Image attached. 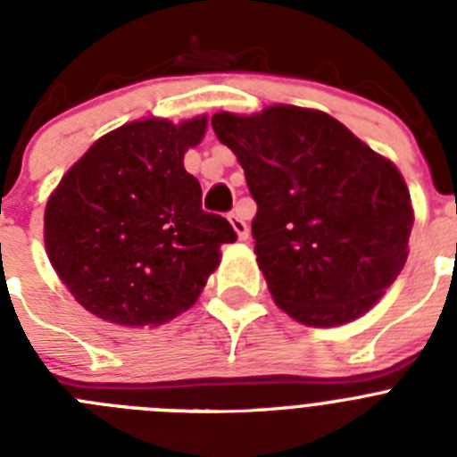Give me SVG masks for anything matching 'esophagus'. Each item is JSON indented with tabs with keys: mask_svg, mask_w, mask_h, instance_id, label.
Listing matches in <instances>:
<instances>
[{
	"mask_svg": "<svg viewBox=\"0 0 457 457\" xmlns=\"http://www.w3.org/2000/svg\"><path fill=\"white\" fill-rule=\"evenodd\" d=\"M228 221H231L233 231L237 233V237H240V240H247V237H249V226H247V221L242 220V217L237 215V212H231V215H228Z\"/></svg>",
	"mask_w": 457,
	"mask_h": 457,
	"instance_id": "34e87169",
	"label": "esophagus"
}]
</instances>
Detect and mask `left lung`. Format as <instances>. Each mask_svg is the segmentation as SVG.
<instances>
[{
	"instance_id": "left-lung-1",
	"label": "left lung",
	"mask_w": 457,
	"mask_h": 457,
	"mask_svg": "<svg viewBox=\"0 0 457 457\" xmlns=\"http://www.w3.org/2000/svg\"><path fill=\"white\" fill-rule=\"evenodd\" d=\"M258 210L256 261L278 309L309 327L364 316L401 274L414 210L401 171L325 112H220Z\"/></svg>"
}]
</instances>
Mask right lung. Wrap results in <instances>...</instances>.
<instances>
[{"label": "right lung", "instance_id": "1", "mask_svg": "<svg viewBox=\"0 0 457 457\" xmlns=\"http://www.w3.org/2000/svg\"><path fill=\"white\" fill-rule=\"evenodd\" d=\"M208 116L144 119L100 137L56 185L46 249L72 297L128 327L162 325L196 302L233 226L201 210V185L183 157Z\"/></svg>", "mask_w": 457, "mask_h": 457}]
</instances>
